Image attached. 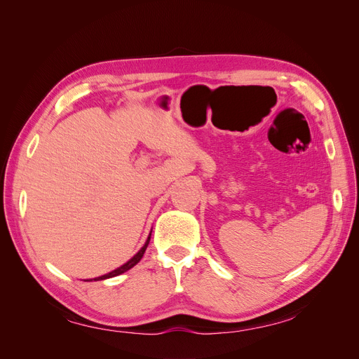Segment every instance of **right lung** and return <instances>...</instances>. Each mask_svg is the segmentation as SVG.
Returning <instances> with one entry per match:
<instances>
[{
  "mask_svg": "<svg viewBox=\"0 0 359 359\" xmlns=\"http://www.w3.org/2000/svg\"><path fill=\"white\" fill-rule=\"evenodd\" d=\"M149 240H151V233H149V236H148V240H147V243L144 244V247L139 250V252L128 260V262H126L124 265H121L119 268H116V269H114V271H111V273H107V274H104V276H100V277H95V278H90V280H86V281H97V280H106V278H112V277H116V276H119V274H123V273H126V271H128L130 268H133L140 259H142V256H144V253H145V250H147V247H148V244H149Z\"/></svg>",
  "mask_w": 359,
  "mask_h": 359,
  "instance_id": "add662e5",
  "label": "right lung"
}]
</instances>
